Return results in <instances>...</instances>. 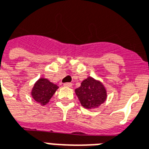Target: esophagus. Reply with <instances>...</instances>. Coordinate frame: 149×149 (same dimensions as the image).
Here are the masks:
<instances>
[{"label":"esophagus","mask_w":149,"mask_h":149,"mask_svg":"<svg viewBox=\"0 0 149 149\" xmlns=\"http://www.w3.org/2000/svg\"><path fill=\"white\" fill-rule=\"evenodd\" d=\"M64 86H65V87L70 88L72 86V83H65V84H64Z\"/></svg>","instance_id":"1"}]
</instances>
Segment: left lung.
I'll return each instance as SVG.
<instances>
[{"label": "left lung", "mask_w": 149, "mask_h": 149, "mask_svg": "<svg viewBox=\"0 0 149 149\" xmlns=\"http://www.w3.org/2000/svg\"><path fill=\"white\" fill-rule=\"evenodd\" d=\"M76 94L82 106L88 109L100 106L107 97L103 84L92 77L82 81L81 86L76 89Z\"/></svg>", "instance_id": "obj_1"}]
</instances>
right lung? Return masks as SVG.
Masks as SVG:
<instances>
[{
  "label": "right lung",
  "instance_id": "add662e5",
  "mask_svg": "<svg viewBox=\"0 0 149 149\" xmlns=\"http://www.w3.org/2000/svg\"><path fill=\"white\" fill-rule=\"evenodd\" d=\"M58 86L52 84L47 79L40 78L34 84L32 90V96L37 102L42 105H45L50 100V98L55 93Z\"/></svg>",
  "mask_w": 149,
  "mask_h": 149
}]
</instances>
